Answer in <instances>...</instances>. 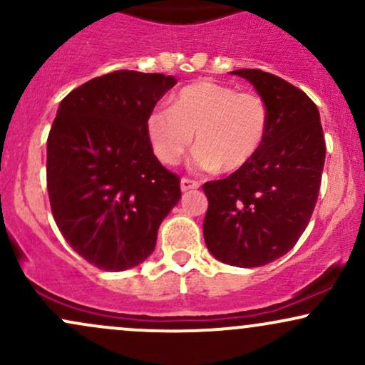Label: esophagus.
<instances>
[{"label": "esophagus", "mask_w": 365, "mask_h": 365, "mask_svg": "<svg viewBox=\"0 0 365 365\" xmlns=\"http://www.w3.org/2000/svg\"><path fill=\"white\" fill-rule=\"evenodd\" d=\"M199 187H200V182H197V180H192V178H182V182H180V188H182L183 192L190 190V188H199Z\"/></svg>", "instance_id": "obj_1"}]
</instances>
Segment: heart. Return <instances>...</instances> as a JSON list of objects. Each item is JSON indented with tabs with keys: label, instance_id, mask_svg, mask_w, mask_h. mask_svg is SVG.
<instances>
[{
	"label": "heart",
	"instance_id": "1",
	"mask_svg": "<svg viewBox=\"0 0 365 365\" xmlns=\"http://www.w3.org/2000/svg\"><path fill=\"white\" fill-rule=\"evenodd\" d=\"M269 132V106L262 96L212 81L180 89L170 110L154 108L145 120L153 153L165 165H177L195 133L194 165L232 173L257 156Z\"/></svg>",
	"mask_w": 365,
	"mask_h": 365
}]
</instances>
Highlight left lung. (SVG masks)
Segmentation results:
<instances>
[{
  "label": "left lung",
  "instance_id": "8db88e82",
  "mask_svg": "<svg viewBox=\"0 0 365 365\" xmlns=\"http://www.w3.org/2000/svg\"><path fill=\"white\" fill-rule=\"evenodd\" d=\"M269 106V132L249 165L202 185L207 195L204 240L217 261L257 267L297 244L319 194L326 144L319 111L290 82L259 68L232 72Z\"/></svg>",
  "mask_w": 365,
  "mask_h": 365
}]
</instances>
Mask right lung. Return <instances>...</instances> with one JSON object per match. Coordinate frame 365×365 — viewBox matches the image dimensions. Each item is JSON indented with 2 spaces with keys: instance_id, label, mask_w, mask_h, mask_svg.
I'll list each match as a JSON object with an SVG mask.
<instances>
[{
  "instance_id": "1",
  "label": "right lung",
  "mask_w": 365,
  "mask_h": 365,
  "mask_svg": "<svg viewBox=\"0 0 365 365\" xmlns=\"http://www.w3.org/2000/svg\"><path fill=\"white\" fill-rule=\"evenodd\" d=\"M177 83L116 70L63 99L48 135V194L61 235L99 269L125 271L153 254L182 197L180 177L150 148L145 120Z\"/></svg>"
}]
</instances>
